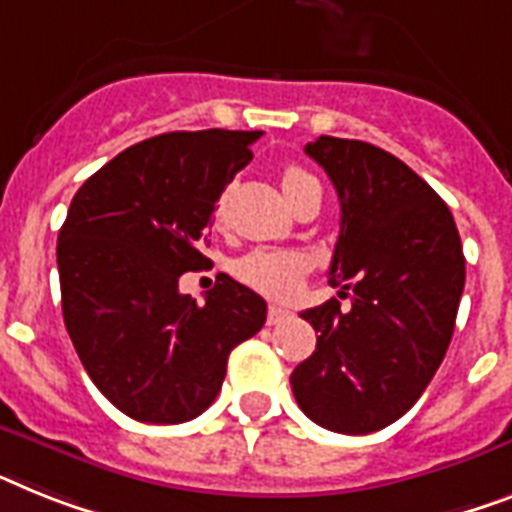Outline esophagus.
Returning <instances> with one entry per match:
<instances>
[{
  "instance_id": "34e87169",
  "label": "esophagus",
  "mask_w": 512,
  "mask_h": 512,
  "mask_svg": "<svg viewBox=\"0 0 512 512\" xmlns=\"http://www.w3.org/2000/svg\"><path fill=\"white\" fill-rule=\"evenodd\" d=\"M290 316H293V314H290L287 308H282V306H269V314H266V324H269V327H274V324L287 322Z\"/></svg>"
}]
</instances>
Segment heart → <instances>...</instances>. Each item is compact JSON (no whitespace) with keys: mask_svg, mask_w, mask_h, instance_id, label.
<instances>
[{"mask_svg":"<svg viewBox=\"0 0 512 512\" xmlns=\"http://www.w3.org/2000/svg\"><path fill=\"white\" fill-rule=\"evenodd\" d=\"M311 185H319L316 183V177L308 175L301 167H287V170L282 172V190H285V196L290 204L301 196L303 190L311 188ZM219 211H222V204H219ZM235 274H238L246 285L261 290V293L282 298V295H290L295 287L301 285L303 274H306V261L293 251L256 248V251L246 253L243 259H238Z\"/></svg>","mask_w":512,"mask_h":512,"instance_id":"1","label":"heart"}]
</instances>
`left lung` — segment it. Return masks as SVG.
<instances>
[{
	"instance_id": "1",
	"label": "left lung",
	"mask_w": 512,
	"mask_h": 512,
	"mask_svg": "<svg viewBox=\"0 0 512 512\" xmlns=\"http://www.w3.org/2000/svg\"><path fill=\"white\" fill-rule=\"evenodd\" d=\"M306 154L340 198L329 285L350 298L303 311L316 350L290 374L311 421L379 432L421 398L453 340L466 259L447 204L390 151L319 135Z\"/></svg>"
}]
</instances>
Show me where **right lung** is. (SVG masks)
Returning <instances> with one entry per match:
<instances>
[{"mask_svg":"<svg viewBox=\"0 0 512 512\" xmlns=\"http://www.w3.org/2000/svg\"><path fill=\"white\" fill-rule=\"evenodd\" d=\"M261 130L164 133L88 177L57 238L62 316L101 395L143 424L204 413L232 348L266 322V301L219 274L204 303L180 293L222 190L253 159Z\"/></svg>","mask_w":512,"mask_h":512,"instance_id":"obj_1","label":"right lung"}]
</instances>
